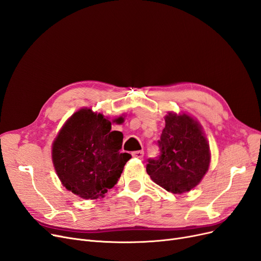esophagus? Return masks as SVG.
<instances>
[{"label": "esophagus", "mask_w": 261, "mask_h": 261, "mask_svg": "<svg viewBox=\"0 0 261 261\" xmlns=\"http://www.w3.org/2000/svg\"><path fill=\"white\" fill-rule=\"evenodd\" d=\"M132 156L134 158H140L142 159L144 157V151L143 150H137V151H133L132 152Z\"/></svg>", "instance_id": "34e87169"}]
</instances>
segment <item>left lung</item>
<instances>
[{"mask_svg":"<svg viewBox=\"0 0 261 261\" xmlns=\"http://www.w3.org/2000/svg\"><path fill=\"white\" fill-rule=\"evenodd\" d=\"M158 145L160 156L148 159L150 178L172 194L195 188L206 174L211 151L201 124L186 113H168Z\"/></svg>","mask_w":261,"mask_h":261,"instance_id":"8db88e82","label":"left lung"}]
</instances>
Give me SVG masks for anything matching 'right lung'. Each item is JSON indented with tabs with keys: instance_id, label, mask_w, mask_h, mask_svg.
Segmentation results:
<instances>
[{
	"instance_id": "add662e5",
	"label": "right lung",
	"mask_w": 261,
	"mask_h": 261,
	"mask_svg": "<svg viewBox=\"0 0 261 261\" xmlns=\"http://www.w3.org/2000/svg\"><path fill=\"white\" fill-rule=\"evenodd\" d=\"M122 117L115 119L121 122ZM123 134L91 109H81L65 121L51 148L57 175L62 185L83 199L103 198L120 177L131 158L120 153Z\"/></svg>"
}]
</instances>
